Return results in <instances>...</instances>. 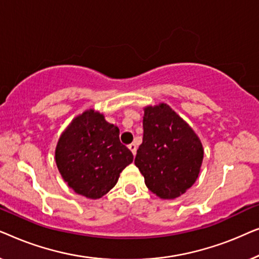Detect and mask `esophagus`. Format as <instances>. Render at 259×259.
Instances as JSON below:
<instances>
[{"label":"esophagus","mask_w":259,"mask_h":259,"mask_svg":"<svg viewBox=\"0 0 259 259\" xmlns=\"http://www.w3.org/2000/svg\"><path fill=\"white\" fill-rule=\"evenodd\" d=\"M128 148L131 150V152H132V153H133V155L137 154V145L136 144H131L130 146H128Z\"/></svg>","instance_id":"1"}]
</instances>
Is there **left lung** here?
<instances>
[{
    "label": "left lung",
    "instance_id": "8db88e82",
    "mask_svg": "<svg viewBox=\"0 0 259 259\" xmlns=\"http://www.w3.org/2000/svg\"><path fill=\"white\" fill-rule=\"evenodd\" d=\"M143 128L134 164L145 184L162 199L182 196L199 175L204 155L199 138L166 104L145 108Z\"/></svg>",
    "mask_w": 259,
    "mask_h": 259
}]
</instances>
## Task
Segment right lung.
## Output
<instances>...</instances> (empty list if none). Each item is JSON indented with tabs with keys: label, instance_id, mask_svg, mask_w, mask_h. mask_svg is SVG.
<instances>
[{
	"label": "right lung",
	"instance_id": "right-lung-1",
	"mask_svg": "<svg viewBox=\"0 0 259 259\" xmlns=\"http://www.w3.org/2000/svg\"><path fill=\"white\" fill-rule=\"evenodd\" d=\"M119 128L93 109L76 116L60 137L55 151L62 178L76 193L98 199L118 182L133 161V154L120 143Z\"/></svg>",
	"mask_w": 259,
	"mask_h": 259
}]
</instances>
